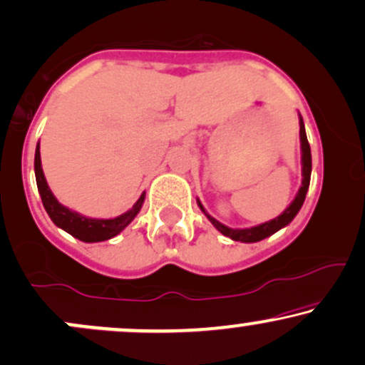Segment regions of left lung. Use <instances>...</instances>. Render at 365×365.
<instances>
[{
	"instance_id": "8db88e82",
	"label": "left lung",
	"mask_w": 365,
	"mask_h": 365,
	"mask_svg": "<svg viewBox=\"0 0 365 365\" xmlns=\"http://www.w3.org/2000/svg\"><path fill=\"white\" fill-rule=\"evenodd\" d=\"M301 152H302V186L299 187V192L295 195V198L292 203L289 205L284 210V213L282 215H278L277 218H273V220L269 222H264V224L261 225H256V227H251V229H230V227H227L224 224H220V222L215 220L210 213H207V210L203 208V205H201V201L198 200V207L201 212L207 215V218L210 222H212L213 227L218 230V232H222L227 237H230L232 241H241V242H258V241H263V239L269 237L272 234L278 232L280 229H284L290 224V222L294 220L295 215L299 213V210H301L304 200H306V192L309 190V182H311V169H312V162H311V147H309V141H307V136H306V128H304V121L301 118Z\"/></svg>"
}]
</instances>
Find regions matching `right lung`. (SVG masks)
<instances>
[{
    "instance_id": "right-lung-1",
    "label": "right lung",
    "mask_w": 365,
    "mask_h": 365,
    "mask_svg": "<svg viewBox=\"0 0 365 365\" xmlns=\"http://www.w3.org/2000/svg\"><path fill=\"white\" fill-rule=\"evenodd\" d=\"M34 169H36V181L37 190L41 195L42 205H44L47 215L58 225L59 229L66 230L73 237L80 239L83 242H101L113 239L114 235L123 232L128 225L131 224L133 218L138 215L141 210V205L145 201V192L140 196L138 201L133 205L131 210H128L123 215L115 218H88L85 215H80L78 212L66 208L64 205L59 203L53 195V191L47 186V181L44 178V170H42L41 164V150H38V143L36 148V160H34Z\"/></svg>"
}]
</instances>
